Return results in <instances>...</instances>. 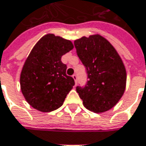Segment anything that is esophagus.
<instances>
[{
  "instance_id": "obj_1",
  "label": "esophagus",
  "mask_w": 146,
  "mask_h": 146,
  "mask_svg": "<svg viewBox=\"0 0 146 146\" xmlns=\"http://www.w3.org/2000/svg\"><path fill=\"white\" fill-rule=\"evenodd\" d=\"M72 78L74 79V80H75V83L76 84V82H77V76H76V75H73V76H72Z\"/></svg>"
}]
</instances>
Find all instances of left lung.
Masks as SVG:
<instances>
[{"mask_svg": "<svg viewBox=\"0 0 146 146\" xmlns=\"http://www.w3.org/2000/svg\"><path fill=\"white\" fill-rule=\"evenodd\" d=\"M74 43L88 78L85 87L76 88L83 105L94 113L108 111L119 102L126 88L123 60L114 46L99 34L82 36Z\"/></svg>", "mask_w": 146, "mask_h": 146, "instance_id": "obj_1", "label": "left lung"}]
</instances>
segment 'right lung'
Segmentation results:
<instances>
[{
  "instance_id": "add662e5",
  "label": "right lung",
  "mask_w": 146,
  "mask_h": 146,
  "mask_svg": "<svg viewBox=\"0 0 146 146\" xmlns=\"http://www.w3.org/2000/svg\"><path fill=\"white\" fill-rule=\"evenodd\" d=\"M73 48L70 40L48 33L31 49L20 74V88L34 109L50 112L62 106L75 81L66 76L61 58Z\"/></svg>"
}]
</instances>
